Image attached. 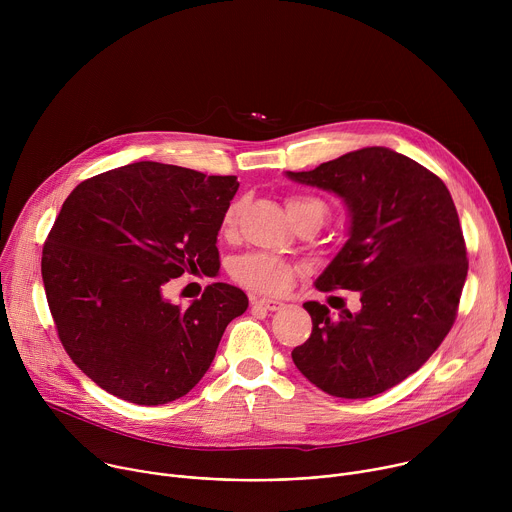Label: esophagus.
I'll return each instance as SVG.
<instances>
[{"mask_svg": "<svg viewBox=\"0 0 512 512\" xmlns=\"http://www.w3.org/2000/svg\"><path fill=\"white\" fill-rule=\"evenodd\" d=\"M251 304H253V308H261V310H265V312H277V310L283 308V302H279V300H267V298H261V300L251 298Z\"/></svg>", "mask_w": 512, "mask_h": 512, "instance_id": "34e87169", "label": "esophagus"}]
</instances>
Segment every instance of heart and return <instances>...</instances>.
<instances>
[{"instance_id": "heart-1", "label": "heart", "mask_w": 512, "mask_h": 512, "mask_svg": "<svg viewBox=\"0 0 512 512\" xmlns=\"http://www.w3.org/2000/svg\"><path fill=\"white\" fill-rule=\"evenodd\" d=\"M308 208L320 210L322 216L326 214V206L318 198H289L287 200L289 216H296L298 212L308 210ZM239 210H241L239 202H231L227 206V210L223 214V231L225 233H231L235 229ZM231 273L239 283H243L249 289L263 291V294H275V291H279L287 285V281L291 277V265L271 253H247L239 259H235Z\"/></svg>"}]
</instances>
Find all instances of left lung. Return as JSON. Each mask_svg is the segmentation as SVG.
I'll return each instance as SVG.
<instances>
[{
	"instance_id": "obj_1",
	"label": "left lung",
	"mask_w": 512,
	"mask_h": 512,
	"mask_svg": "<svg viewBox=\"0 0 512 512\" xmlns=\"http://www.w3.org/2000/svg\"><path fill=\"white\" fill-rule=\"evenodd\" d=\"M294 182L328 190L348 210V239L316 289H350L360 310L306 302L310 338L291 350L298 371L332 397H375L413 375L450 332L468 259L446 184L389 148H362Z\"/></svg>"
}]
</instances>
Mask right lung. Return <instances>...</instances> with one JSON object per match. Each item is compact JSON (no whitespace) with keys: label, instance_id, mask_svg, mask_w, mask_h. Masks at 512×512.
I'll return each mask as SVG.
<instances>
[{"label":"right lung","instance_id":"1","mask_svg":"<svg viewBox=\"0 0 512 512\" xmlns=\"http://www.w3.org/2000/svg\"><path fill=\"white\" fill-rule=\"evenodd\" d=\"M239 182L135 162L81 182L64 200L42 251L46 300L72 362L135 405L184 397L249 300L212 283L180 308L166 285L218 273L216 237Z\"/></svg>","mask_w":512,"mask_h":512}]
</instances>
